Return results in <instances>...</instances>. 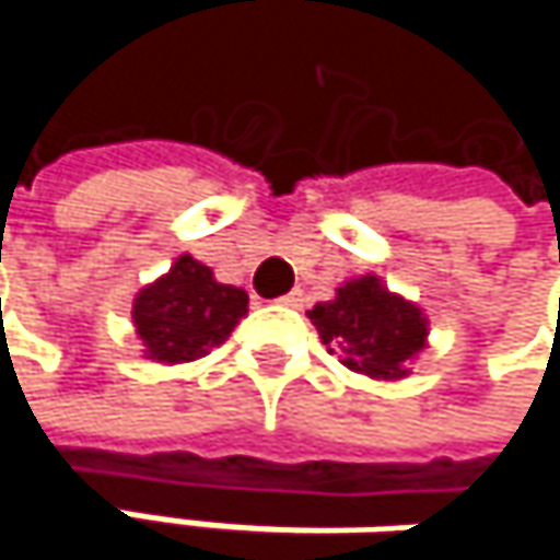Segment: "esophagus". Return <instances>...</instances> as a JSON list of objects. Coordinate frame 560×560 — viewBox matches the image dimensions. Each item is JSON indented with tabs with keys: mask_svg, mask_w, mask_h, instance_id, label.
<instances>
[{
	"mask_svg": "<svg viewBox=\"0 0 560 560\" xmlns=\"http://www.w3.org/2000/svg\"><path fill=\"white\" fill-rule=\"evenodd\" d=\"M279 304H284V307H301V304H304V291H301V288H294V291L281 294Z\"/></svg>",
	"mask_w": 560,
	"mask_h": 560,
	"instance_id": "obj_1",
	"label": "esophagus"
}]
</instances>
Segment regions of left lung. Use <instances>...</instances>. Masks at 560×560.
I'll list each match as a JSON object with an SVG mask.
<instances>
[{"instance_id":"8db88e82","label":"left lung","mask_w":560,"mask_h":560,"mask_svg":"<svg viewBox=\"0 0 560 560\" xmlns=\"http://www.w3.org/2000/svg\"><path fill=\"white\" fill-rule=\"evenodd\" d=\"M307 317L347 370L373 380H401L428 334L421 311L373 276L343 284L334 301L317 304Z\"/></svg>"}]
</instances>
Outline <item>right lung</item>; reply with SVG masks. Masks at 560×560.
<instances>
[{"mask_svg":"<svg viewBox=\"0 0 560 560\" xmlns=\"http://www.w3.org/2000/svg\"><path fill=\"white\" fill-rule=\"evenodd\" d=\"M246 311L249 298L243 288L220 284L207 266L180 256L165 279L136 298L132 320L149 360L190 363L220 347Z\"/></svg>","mask_w":560,"mask_h":560,"instance_id":"obj_1","label":"right lung"}]
</instances>
